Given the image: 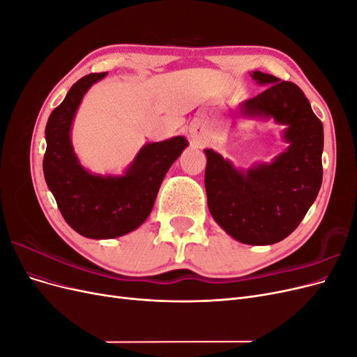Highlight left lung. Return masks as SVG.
Instances as JSON below:
<instances>
[{"instance_id": "8db88e82", "label": "left lung", "mask_w": 357, "mask_h": 357, "mask_svg": "<svg viewBox=\"0 0 357 357\" xmlns=\"http://www.w3.org/2000/svg\"><path fill=\"white\" fill-rule=\"evenodd\" d=\"M268 88L240 104L244 116L274 117L287 125L289 149L271 164L235 169L214 150H205V192L213 219L235 240L268 245L284 240L305 218L321 186L323 125L291 82L253 71Z\"/></svg>"}]
</instances>
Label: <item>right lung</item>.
<instances>
[{
    "mask_svg": "<svg viewBox=\"0 0 357 357\" xmlns=\"http://www.w3.org/2000/svg\"><path fill=\"white\" fill-rule=\"evenodd\" d=\"M107 73H92L75 82L52 112L46 125L45 178L62 218L83 236L116 238L137 229L153 208L167 171L188 147L185 137L146 144L125 176H93L73 152L70 129L77 107L93 83Z\"/></svg>",
    "mask_w": 357,
    "mask_h": 357,
    "instance_id": "obj_1",
    "label": "right lung"
}]
</instances>
